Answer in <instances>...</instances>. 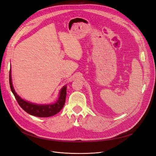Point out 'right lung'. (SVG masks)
<instances>
[{"label": "right lung", "instance_id": "right-lung-1", "mask_svg": "<svg viewBox=\"0 0 156 156\" xmlns=\"http://www.w3.org/2000/svg\"><path fill=\"white\" fill-rule=\"evenodd\" d=\"M9 76H10L9 81H10L11 90L14 96H15L18 104L20 105V107L23 110L27 113H29V114L41 118L49 117L57 114V113L61 111V109L63 108L66 101V86H64L60 90L59 98L58 99V100L55 103L47 105L35 104V103H32L23 100L21 97L17 95L16 91L14 90L12 81L11 69L10 71V75H9Z\"/></svg>", "mask_w": 156, "mask_h": 156}]
</instances>
